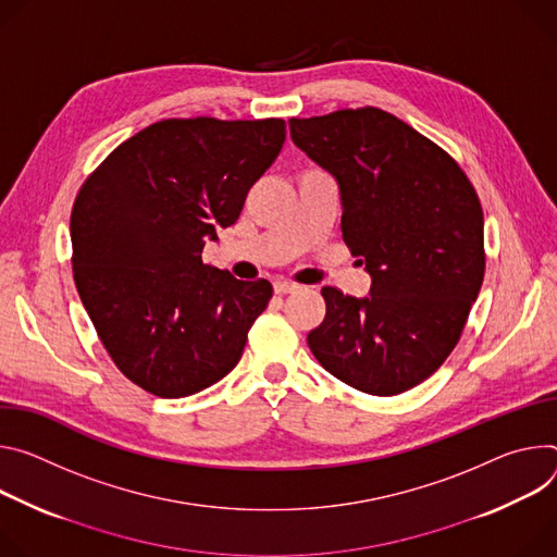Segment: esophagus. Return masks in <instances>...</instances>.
I'll use <instances>...</instances> for the list:
<instances>
[{"label": "esophagus", "mask_w": 557, "mask_h": 557, "mask_svg": "<svg viewBox=\"0 0 557 557\" xmlns=\"http://www.w3.org/2000/svg\"><path fill=\"white\" fill-rule=\"evenodd\" d=\"M300 289V285L298 283H292V281H276L274 283V292L276 294H294V292H298Z\"/></svg>", "instance_id": "1"}]
</instances>
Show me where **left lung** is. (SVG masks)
<instances>
[{"label":"left lung","instance_id":"8db88e82","mask_svg":"<svg viewBox=\"0 0 557 557\" xmlns=\"http://www.w3.org/2000/svg\"><path fill=\"white\" fill-rule=\"evenodd\" d=\"M294 144L338 181L343 240L372 274L367 298L323 287L307 334L332 376L396 396L447 360L484 278V216L469 176L398 116L345 108L289 119Z\"/></svg>","mask_w":557,"mask_h":557}]
</instances>
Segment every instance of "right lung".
Segmentation results:
<instances>
[{"label": "right lung", "mask_w": 557, "mask_h": 557, "mask_svg": "<svg viewBox=\"0 0 557 557\" xmlns=\"http://www.w3.org/2000/svg\"><path fill=\"white\" fill-rule=\"evenodd\" d=\"M285 141L283 119H163L88 174L71 214L73 276L119 372L159 398L197 394L240 360L272 298L201 261Z\"/></svg>", "instance_id": "add662e5"}]
</instances>
